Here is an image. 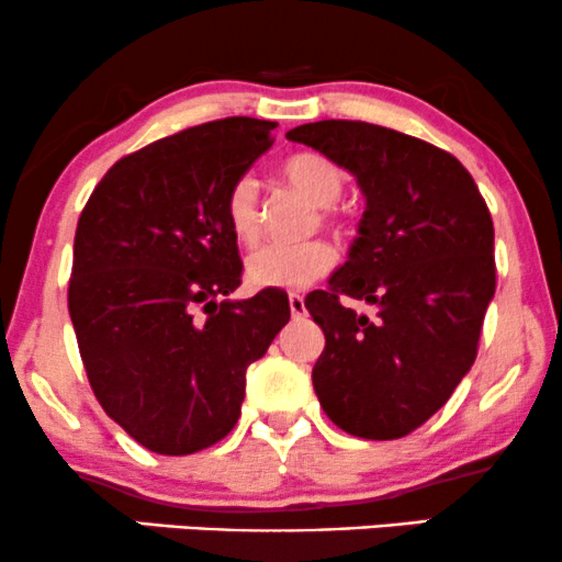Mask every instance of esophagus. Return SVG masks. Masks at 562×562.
<instances>
[{"label": "esophagus", "mask_w": 562, "mask_h": 562, "mask_svg": "<svg viewBox=\"0 0 562 562\" xmlns=\"http://www.w3.org/2000/svg\"><path fill=\"white\" fill-rule=\"evenodd\" d=\"M289 310H292V317H302L304 315V296L289 294Z\"/></svg>", "instance_id": "obj_1"}]
</instances>
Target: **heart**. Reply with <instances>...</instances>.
I'll return each instance as SVG.
<instances>
[{"label": "heart", "mask_w": 562, "mask_h": 562, "mask_svg": "<svg viewBox=\"0 0 562 562\" xmlns=\"http://www.w3.org/2000/svg\"><path fill=\"white\" fill-rule=\"evenodd\" d=\"M283 177L294 184L310 203L330 207L341 198L344 169L321 154H300L283 164ZM224 216L228 232L239 245H252L260 232V184L255 175H241L228 187ZM330 224V213H321ZM334 249L325 241L302 245H262L247 258V281L258 289H302L321 279L334 266Z\"/></svg>", "instance_id": "b5f03b06"}]
</instances>
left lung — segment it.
Returning a JSON list of instances; mask_svg holds the SVG:
<instances>
[{"instance_id": "8db88e82", "label": "left lung", "mask_w": 562, "mask_h": 562, "mask_svg": "<svg viewBox=\"0 0 562 562\" xmlns=\"http://www.w3.org/2000/svg\"><path fill=\"white\" fill-rule=\"evenodd\" d=\"M357 179L364 213L328 292L304 300L325 334L313 367L323 412L344 432L396 440L450 398L476 357L495 296V228L472 175L446 150L367 122L289 130ZM341 295L376 307L367 318Z\"/></svg>"}]
</instances>
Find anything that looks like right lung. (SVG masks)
<instances>
[{
	"label": "right lung",
	"mask_w": 562,
	"mask_h": 562,
	"mask_svg": "<svg viewBox=\"0 0 562 562\" xmlns=\"http://www.w3.org/2000/svg\"><path fill=\"white\" fill-rule=\"evenodd\" d=\"M276 127L228 116L150 143L116 161L80 213L67 300L82 364L103 412L154 453L226 438L247 367L292 315L279 289L228 296L241 260L226 192Z\"/></svg>",
	"instance_id": "right-lung-1"
}]
</instances>
